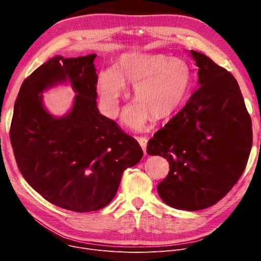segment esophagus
Instances as JSON below:
<instances>
[{"mask_svg": "<svg viewBox=\"0 0 261 261\" xmlns=\"http://www.w3.org/2000/svg\"><path fill=\"white\" fill-rule=\"evenodd\" d=\"M136 141L139 142V144L141 145V147H142V149H143V151H144V153L146 154V149H147V143H148V140L146 139V138H143V136H136Z\"/></svg>", "mask_w": 261, "mask_h": 261, "instance_id": "esophagus-1", "label": "esophagus"}]
</instances>
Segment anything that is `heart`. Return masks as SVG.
Returning a JSON list of instances; mask_svg holds the SVG:
<instances>
[{
  "instance_id": "1",
  "label": "heart",
  "mask_w": 261,
  "mask_h": 261,
  "mask_svg": "<svg viewBox=\"0 0 261 261\" xmlns=\"http://www.w3.org/2000/svg\"><path fill=\"white\" fill-rule=\"evenodd\" d=\"M191 84L193 75L182 59L164 54L130 51L120 55L115 70L100 72L97 89L105 111L115 116L125 85L133 86L136 103L125 110L123 121L143 129L152 116L165 119L179 111L187 100Z\"/></svg>"
}]
</instances>
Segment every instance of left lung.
<instances>
[{
  "label": "left lung",
  "mask_w": 261,
  "mask_h": 261,
  "mask_svg": "<svg viewBox=\"0 0 261 261\" xmlns=\"http://www.w3.org/2000/svg\"><path fill=\"white\" fill-rule=\"evenodd\" d=\"M190 54L199 67V88L149 140L147 153L169 163L168 175L158 185L160 198L173 208L194 212L216 204L238 182L253 133L235 77L205 55Z\"/></svg>",
  "instance_id": "left-lung-1"
}]
</instances>
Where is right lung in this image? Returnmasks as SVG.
Masks as SVG:
<instances>
[{
	"label": "right lung",
	"instance_id": "obj_1",
	"mask_svg": "<svg viewBox=\"0 0 261 261\" xmlns=\"http://www.w3.org/2000/svg\"><path fill=\"white\" fill-rule=\"evenodd\" d=\"M96 56H55L39 66L20 88L9 134L26 182L51 204L77 213L107 206L123 171L143 158L140 144L98 111ZM65 81L77 93L74 105L54 118L40 93Z\"/></svg>",
	"mask_w": 261,
	"mask_h": 261
}]
</instances>
